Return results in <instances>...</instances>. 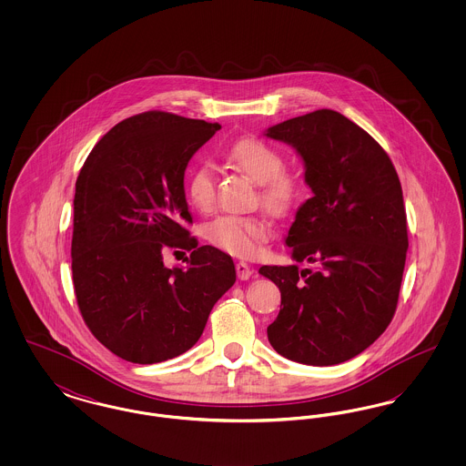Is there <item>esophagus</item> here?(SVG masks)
<instances>
[{
    "mask_svg": "<svg viewBox=\"0 0 466 466\" xmlns=\"http://www.w3.org/2000/svg\"><path fill=\"white\" fill-rule=\"evenodd\" d=\"M236 272H238V278H239L241 281L249 279V278H251V274H253L251 267L248 266L246 262H239V264H236Z\"/></svg>",
    "mask_w": 466,
    "mask_h": 466,
    "instance_id": "obj_1",
    "label": "esophagus"
}]
</instances>
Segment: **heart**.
Returning <instances> with one entry per match:
<instances>
[{
  "label": "heart",
  "mask_w": 466,
  "mask_h": 466,
  "mask_svg": "<svg viewBox=\"0 0 466 466\" xmlns=\"http://www.w3.org/2000/svg\"><path fill=\"white\" fill-rule=\"evenodd\" d=\"M227 157L255 183L262 185V200L272 213H285L299 199L295 177L283 173V157L255 137H244L227 148ZM187 196L198 209H209L215 200V173L208 162L198 164L187 177ZM206 238L223 251L249 258L270 238V227L258 217L225 215L209 223Z\"/></svg>",
  "instance_id": "heart-1"
}]
</instances>
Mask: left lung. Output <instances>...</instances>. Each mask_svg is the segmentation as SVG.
<instances>
[{"mask_svg": "<svg viewBox=\"0 0 466 466\" xmlns=\"http://www.w3.org/2000/svg\"><path fill=\"white\" fill-rule=\"evenodd\" d=\"M304 162L312 198L300 204L285 244L295 262L258 272L281 291L267 327L270 346L314 367L365 351L395 314L407 257V217L388 154L355 122L318 110L268 127Z\"/></svg>", "mask_w": 466, "mask_h": 466, "instance_id": "1", "label": "left lung"}]
</instances>
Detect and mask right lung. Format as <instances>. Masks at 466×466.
Segmentation results:
<instances>
[{
	"label": "right lung",
	"mask_w": 466,
	"mask_h": 466,
	"mask_svg": "<svg viewBox=\"0 0 466 466\" xmlns=\"http://www.w3.org/2000/svg\"><path fill=\"white\" fill-rule=\"evenodd\" d=\"M222 126L166 111L122 120L90 152L75 192L71 270L94 337L122 360L150 365L188 351L236 283L230 255L198 246L185 169ZM191 251L167 268V248Z\"/></svg>",
	"instance_id": "obj_1"
}]
</instances>
